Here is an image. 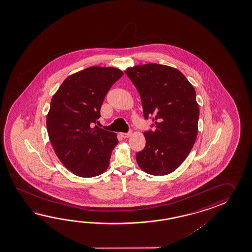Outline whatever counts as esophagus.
I'll use <instances>...</instances> for the list:
<instances>
[{
    "instance_id": "esophagus-1",
    "label": "esophagus",
    "mask_w": 252,
    "mask_h": 252,
    "mask_svg": "<svg viewBox=\"0 0 252 252\" xmlns=\"http://www.w3.org/2000/svg\"><path fill=\"white\" fill-rule=\"evenodd\" d=\"M121 136L124 138V139H128L131 136V132H128V133H121Z\"/></svg>"
}]
</instances>
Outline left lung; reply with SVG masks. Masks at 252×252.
<instances>
[{
	"label": "left lung",
	"instance_id": "obj_1",
	"mask_svg": "<svg viewBox=\"0 0 252 252\" xmlns=\"http://www.w3.org/2000/svg\"><path fill=\"white\" fill-rule=\"evenodd\" d=\"M139 93L145 119L154 132H144V150L136 154L143 171L165 176L187 158L198 132L199 106L193 86L179 70L165 64H139L124 71Z\"/></svg>",
	"mask_w": 252,
	"mask_h": 252
}]
</instances>
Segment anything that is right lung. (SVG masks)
Wrapping results in <instances>:
<instances>
[{"label":"right lung","instance_id":"1","mask_svg":"<svg viewBox=\"0 0 252 252\" xmlns=\"http://www.w3.org/2000/svg\"><path fill=\"white\" fill-rule=\"evenodd\" d=\"M124 72L90 66L67 76L55 93L47 115L48 138L59 160L81 177L106 171L117 134L98 128L104 97Z\"/></svg>","mask_w":252,"mask_h":252}]
</instances>
